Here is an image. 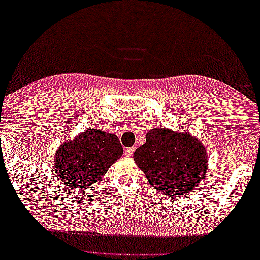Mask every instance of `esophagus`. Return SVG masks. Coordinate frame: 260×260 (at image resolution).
I'll return each instance as SVG.
<instances>
[{"label":"esophagus","instance_id":"esophagus-1","mask_svg":"<svg viewBox=\"0 0 260 260\" xmlns=\"http://www.w3.org/2000/svg\"><path fill=\"white\" fill-rule=\"evenodd\" d=\"M134 152H135V147H127L124 151V155L126 156V158H133Z\"/></svg>","mask_w":260,"mask_h":260}]
</instances>
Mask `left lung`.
<instances>
[{
    "label": "left lung",
    "mask_w": 260,
    "mask_h": 260,
    "mask_svg": "<svg viewBox=\"0 0 260 260\" xmlns=\"http://www.w3.org/2000/svg\"><path fill=\"white\" fill-rule=\"evenodd\" d=\"M134 160L153 188L169 197L194 189L207 170L205 148L198 139L159 127L148 131Z\"/></svg>",
    "instance_id": "1"
}]
</instances>
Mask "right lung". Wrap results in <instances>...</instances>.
Wrapping results in <instances>:
<instances>
[{"label":"right lung","mask_w":260,"mask_h":260,"mask_svg":"<svg viewBox=\"0 0 260 260\" xmlns=\"http://www.w3.org/2000/svg\"><path fill=\"white\" fill-rule=\"evenodd\" d=\"M122 154L116 135L91 129L59 146L54 170L68 188H87L99 181Z\"/></svg>","instance_id":"right-lung-1"}]
</instances>
